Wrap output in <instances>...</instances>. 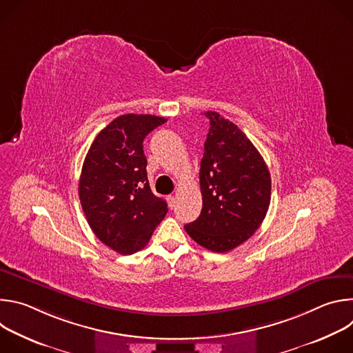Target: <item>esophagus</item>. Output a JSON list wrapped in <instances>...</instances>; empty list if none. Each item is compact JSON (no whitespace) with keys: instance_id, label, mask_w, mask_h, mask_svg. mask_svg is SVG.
<instances>
[{"instance_id":"34e87169","label":"esophagus","mask_w":353,"mask_h":353,"mask_svg":"<svg viewBox=\"0 0 353 353\" xmlns=\"http://www.w3.org/2000/svg\"><path fill=\"white\" fill-rule=\"evenodd\" d=\"M168 204H169V207L173 210V207L176 205V195H168Z\"/></svg>"}]
</instances>
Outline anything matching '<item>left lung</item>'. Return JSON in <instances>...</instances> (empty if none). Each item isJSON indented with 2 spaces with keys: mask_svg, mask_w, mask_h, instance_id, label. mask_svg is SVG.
I'll return each mask as SVG.
<instances>
[{
  "mask_svg": "<svg viewBox=\"0 0 353 353\" xmlns=\"http://www.w3.org/2000/svg\"><path fill=\"white\" fill-rule=\"evenodd\" d=\"M210 132L201 159L203 210L184 226L190 237L215 253H226L250 239L271 203L270 170L245 134L216 112H205Z\"/></svg>",
  "mask_w": 353,
  "mask_h": 353,
  "instance_id": "1",
  "label": "left lung"
}]
</instances>
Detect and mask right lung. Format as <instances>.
<instances>
[{"label":"right lung","mask_w":353,"mask_h":353,"mask_svg":"<svg viewBox=\"0 0 353 353\" xmlns=\"http://www.w3.org/2000/svg\"><path fill=\"white\" fill-rule=\"evenodd\" d=\"M166 119L123 114L97 134L83 161L79 199L96 237L123 256L143 248L168 214L149 187L143 139Z\"/></svg>","instance_id":"obj_1"}]
</instances>
